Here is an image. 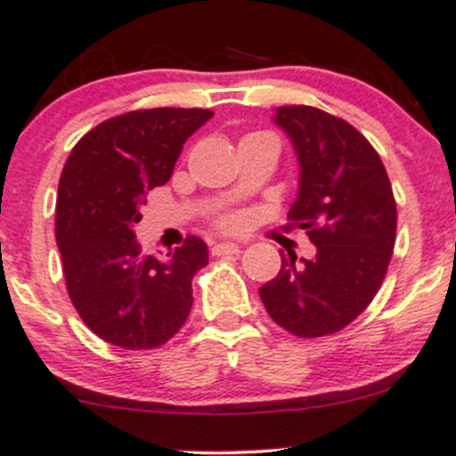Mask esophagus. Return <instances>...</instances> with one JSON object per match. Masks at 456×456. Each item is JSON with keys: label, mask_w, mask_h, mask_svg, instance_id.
I'll return each mask as SVG.
<instances>
[{"label": "esophagus", "mask_w": 456, "mask_h": 456, "mask_svg": "<svg viewBox=\"0 0 456 456\" xmlns=\"http://www.w3.org/2000/svg\"><path fill=\"white\" fill-rule=\"evenodd\" d=\"M242 247L236 245V242H218V245H214V249H211V254L214 256H227V254H240Z\"/></svg>", "instance_id": "1"}]
</instances>
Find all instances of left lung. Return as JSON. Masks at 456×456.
<instances>
[{"label": "left lung", "instance_id": "obj_1", "mask_svg": "<svg viewBox=\"0 0 456 456\" xmlns=\"http://www.w3.org/2000/svg\"><path fill=\"white\" fill-rule=\"evenodd\" d=\"M300 165L289 218L315 245L311 260L284 256L260 287L275 324L297 338H322L351 324L381 287L397 232V205L379 154L353 126L311 108H275Z\"/></svg>", "mask_w": 456, "mask_h": 456}]
</instances>
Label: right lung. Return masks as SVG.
I'll list each match as a JSON object with an SVG mask.
<instances>
[{
  "label": "right lung",
  "mask_w": 456,
  "mask_h": 456,
  "mask_svg": "<svg viewBox=\"0 0 456 456\" xmlns=\"http://www.w3.org/2000/svg\"><path fill=\"white\" fill-rule=\"evenodd\" d=\"M211 117L200 108L136 110L96 126L68 156L54 223L68 296L114 346H160L190 315L207 245L190 236L165 257L145 256L134 224L147 191L169 181L185 141Z\"/></svg>",
  "instance_id": "obj_1"
}]
</instances>
